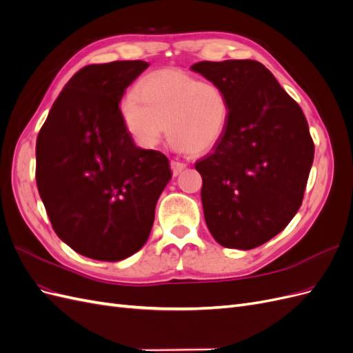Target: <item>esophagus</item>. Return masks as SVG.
I'll return each mask as SVG.
<instances>
[{"label": "esophagus", "instance_id": "1", "mask_svg": "<svg viewBox=\"0 0 353 353\" xmlns=\"http://www.w3.org/2000/svg\"><path fill=\"white\" fill-rule=\"evenodd\" d=\"M185 163H183V162H178V160H172V162H170V168H172V174L176 176V175H179L181 172H183V170L185 169Z\"/></svg>", "mask_w": 353, "mask_h": 353}]
</instances>
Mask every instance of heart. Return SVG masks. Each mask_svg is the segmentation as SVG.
I'll return each mask as SVG.
<instances>
[{"label": "heart", "instance_id": "b5f03b06", "mask_svg": "<svg viewBox=\"0 0 353 353\" xmlns=\"http://www.w3.org/2000/svg\"><path fill=\"white\" fill-rule=\"evenodd\" d=\"M122 116L141 147L157 145L166 125L175 147L200 153L215 145L225 130L228 101L216 83L165 69L138 83L137 92L122 103Z\"/></svg>", "mask_w": 353, "mask_h": 353}]
</instances>
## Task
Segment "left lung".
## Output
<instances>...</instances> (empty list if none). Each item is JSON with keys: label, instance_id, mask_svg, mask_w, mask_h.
<instances>
[{"label": "left lung", "instance_id": "left-lung-1", "mask_svg": "<svg viewBox=\"0 0 353 353\" xmlns=\"http://www.w3.org/2000/svg\"><path fill=\"white\" fill-rule=\"evenodd\" d=\"M191 70L216 83L228 101L225 130L196 163L206 225L223 248L254 249L302 205L314 162L306 117L259 61H199Z\"/></svg>", "mask_w": 353, "mask_h": 353}]
</instances>
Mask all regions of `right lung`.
Segmentation results:
<instances>
[{
	"label": "right lung",
	"mask_w": 353,
	"mask_h": 353,
	"mask_svg": "<svg viewBox=\"0 0 353 353\" xmlns=\"http://www.w3.org/2000/svg\"><path fill=\"white\" fill-rule=\"evenodd\" d=\"M147 61L82 68L69 79L37 138V185L51 225L74 252L116 262L150 236L169 160L137 147L119 103Z\"/></svg>",
	"instance_id": "add662e5"
}]
</instances>
